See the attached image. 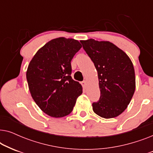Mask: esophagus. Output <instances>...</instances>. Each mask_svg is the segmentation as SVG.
Returning <instances> with one entry per match:
<instances>
[{"instance_id":"esophagus-1","label":"esophagus","mask_w":153,"mask_h":153,"mask_svg":"<svg viewBox=\"0 0 153 153\" xmlns=\"http://www.w3.org/2000/svg\"><path fill=\"white\" fill-rule=\"evenodd\" d=\"M81 85H82L83 88H85V87H86V81H82V82H81Z\"/></svg>"}]
</instances>
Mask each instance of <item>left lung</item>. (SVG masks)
Returning a JSON list of instances; mask_svg holds the SVG:
<instances>
[{"instance_id": "left-lung-1", "label": "left lung", "mask_w": 153, "mask_h": 153, "mask_svg": "<svg viewBox=\"0 0 153 153\" xmlns=\"http://www.w3.org/2000/svg\"><path fill=\"white\" fill-rule=\"evenodd\" d=\"M97 71L100 98L93 110L102 118L117 117L126 109L135 91L134 69L129 56L108 41L81 40Z\"/></svg>"}]
</instances>
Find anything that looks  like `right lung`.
Returning <instances> with one entry per match:
<instances>
[{
    "label": "right lung",
    "mask_w": 153,
    "mask_h": 153,
    "mask_svg": "<svg viewBox=\"0 0 153 153\" xmlns=\"http://www.w3.org/2000/svg\"><path fill=\"white\" fill-rule=\"evenodd\" d=\"M78 40L51 39L33 56L26 72L30 93L37 105L53 118L72 111L82 86L71 76V60L81 49Z\"/></svg>",
    "instance_id": "1"
}]
</instances>
